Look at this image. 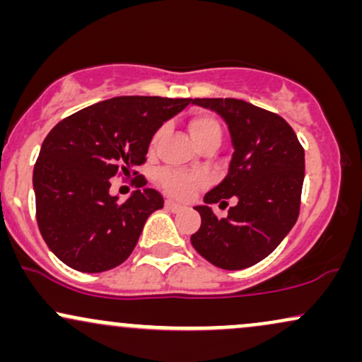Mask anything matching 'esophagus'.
Returning a JSON list of instances; mask_svg holds the SVG:
<instances>
[{
  "mask_svg": "<svg viewBox=\"0 0 362 362\" xmlns=\"http://www.w3.org/2000/svg\"><path fill=\"white\" fill-rule=\"evenodd\" d=\"M165 207H167V209H170V211H173V213H177V211L184 209V206L177 204L175 201H170V199H167V201H165Z\"/></svg>",
  "mask_w": 362,
  "mask_h": 362,
  "instance_id": "esophagus-1",
  "label": "esophagus"
}]
</instances>
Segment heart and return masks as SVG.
I'll return each mask as SVG.
<instances>
[{
  "mask_svg": "<svg viewBox=\"0 0 362 362\" xmlns=\"http://www.w3.org/2000/svg\"><path fill=\"white\" fill-rule=\"evenodd\" d=\"M189 131L199 148L209 143H214V144L221 143V138H223L221 124H219V120L211 114L192 115L189 120ZM163 132H165L163 127L158 129L155 134H153L149 148L155 149L158 146ZM158 182H160V185L163 187L168 194L175 195V197H180V199L190 197L195 190L201 189V187L204 185V178L202 177L189 175V173L177 172V170H172V168L161 170L160 175H158Z\"/></svg>",
  "mask_w": 362,
  "mask_h": 362,
  "instance_id": "b5f03b06",
  "label": "heart"
}]
</instances>
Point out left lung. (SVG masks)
Returning <instances> with one entry per match:
<instances>
[{
	"instance_id": "8db88e82",
	"label": "left lung",
	"mask_w": 362,
	"mask_h": 362,
	"mask_svg": "<svg viewBox=\"0 0 362 362\" xmlns=\"http://www.w3.org/2000/svg\"><path fill=\"white\" fill-rule=\"evenodd\" d=\"M228 124L235 153L228 175L197 206L201 228L190 236L207 262L226 271L247 269L276 250L300 216L305 149L281 115L238 98H194ZM237 202L218 218L209 207Z\"/></svg>"
}]
</instances>
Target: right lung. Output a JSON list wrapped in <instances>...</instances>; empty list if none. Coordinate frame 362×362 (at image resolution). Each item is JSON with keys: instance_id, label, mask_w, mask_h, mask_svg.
<instances>
[{"instance_id": "1", "label": "right lung", "mask_w": 362, "mask_h": 362, "mask_svg": "<svg viewBox=\"0 0 362 362\" xmlns=\"http://www.w3.org/2000/svg\"><path fill=\"white\" fill-rule=\"evenodd\" d=\"M190 98L115 97L74 112L45 136L34 167L35 218L51 252L80 272L117 267L134 250L148 216L163 207L134 167L146 161L153 134ZM136 175L124 203L110 178Z\"/></svg>"}]
</instances>
